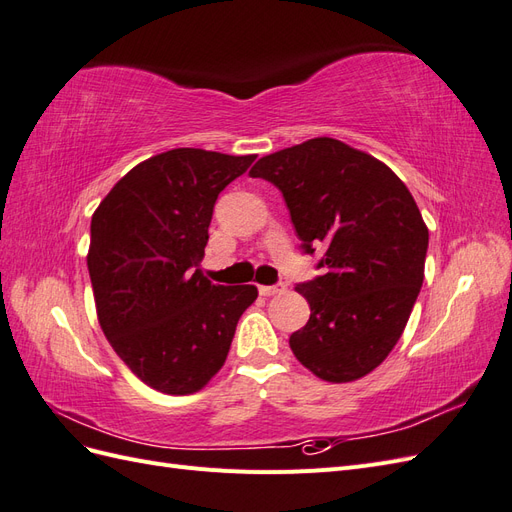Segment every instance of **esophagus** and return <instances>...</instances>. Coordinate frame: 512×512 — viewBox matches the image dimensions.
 I'll list each match as a JSON object with an SVG mask.
<instances>
[{
  "label": "esophagus",
  "instance_id": "esophagus-1",
  "mask_svg": "<svg viewBox=\"0 0 512 512\" xmlns=\"http://www.w3.org/2000/svg\"><path fill=\"white\" fill-rule=\"evenodd\" d=\"M286 290V284H275V286H258V292L262 297H273V294H280Z\"/></svg>",
  "mask_w": 512,
  "mask_h": 512
}]
</instances>
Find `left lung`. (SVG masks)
<instances>
[{
    "instance_id": "1",
    "label": "left lung",
    "mask_w": 512,
    "mask_h": 512,
    "mask_svg": "<svg viewBox=\"0 0 512 512\" xmlns=\"http://www.w3.org/2000/svg\"><path fill=\"white\" fill-rule=\"evenodd\" d=\"M252 177L284 194L303 250L324 275L297 286L309 320L290 335L299 363L327 382L374 371L399 342L425 277L429 230L384 162L329 136L260 158Z\"/></svg>"
}]
</instances>
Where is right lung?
I'll list each match as a JSON object with an SVG mask.
<instances>
[{
	"mask_svg": "<svg viewBox=\"0 0 512 512\" xmlns=\"http://www.w3.org/2000/svg\"><path fill=\"white\" fill-rule=\"evenodd\" d=\"M256 156L170 149L136 164L91 218L87 269L100 327L136 378L190 395L222 369L256 286L200 271L213 205Z\"/></svg>",
	"mask_w": 512,
	"mask_h": 512,
	"instance_id": "right-lung-1",
	"label": "right lung"
}]
</instances>
